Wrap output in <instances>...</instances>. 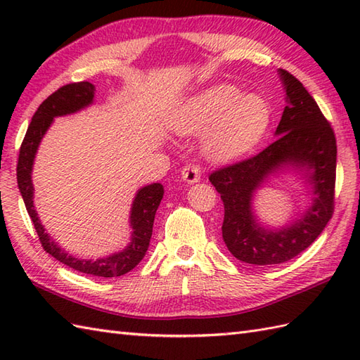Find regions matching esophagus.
Listing matches in <instances>:
<instances>
[{
	"label": "esophagus",
	"instance_id": "34e87169",
	"mask_svg": "<svg viewBox=\"0 0 360 360\" xmlns=\"http://www.w3.org/2000/svg\"><path fill=\"white\" fill-rule=\"evenodd\" d=\"M181 178H182V181H186L187 184H196V182L200 181V178H201L200 167H196V165L184 167V168H182Z\"/></svg>",
	"mask_w": 360,
	"mask_h": 360
}]
</instances>
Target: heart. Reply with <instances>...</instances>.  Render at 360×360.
Masks as SVG:
<instances>
[{"instance_id":"heart-1","label":"heart","mask_w":360,"mask_h":360,"mask_svg":"<svg viewBox=\"0 0 360 360\" xmlns=\"http://www.w3.org/2000/svg\"><path fill=\"white\" fill-rule=\"evenodd\" d=\"M271 124L264 98L218 83L184 101L173 114L172 127L179 136L204 133L201 148L212 162H232L248 155L263 139Z\"/></svg>"}]
</instances>
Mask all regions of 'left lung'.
<instances>
[{
    "instance_id": "8db88e82",
    "label": "left lung",
    "mask_w": 360,
    "mask_h": 360,
    "mask_svg": "<svg viewBox=\"0 0 360 360\" xmlns=\"http://www.w3.org/2000/svg\"><path fill=\"white\" fill-rule=\"evenodd\" d=\"M286 106L274 143L257 156L212 173L209 179L224 202L223 240L240 262L269 266L297 257L322 233L334 210L338 147L331 125L292 74L278 70ZM292 172L309 188L302 214L278 228L259 221L253 201L275 175Z\"/></svg>"
}]
</instances>
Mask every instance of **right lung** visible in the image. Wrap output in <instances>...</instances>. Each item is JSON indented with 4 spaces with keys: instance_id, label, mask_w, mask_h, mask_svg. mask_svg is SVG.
Here are the masks:
<instances>
[{
    "instance_id": "add662e5",
    "label": "right lung",
    "mask_w": 360,
    "mask_h": 360,
    "mask_svg": "<svg viewBox=\"0 0 360 360\" xmlns=\"http://www.w3.org/2000/svg\"><path fill=\"white\" fill-rule=\"evenodd\" d=\"M94 91L96 86L91 85L89 82L71 83V85L62 86L56 93L51 94L46 101L38 106L35 111L30 125L26 131L25 141L21 143L18 165H17V181L18 188L25 201L26 210L32 219L38 238L41 241L43 249L52 255L60 263L72 267V269L96 275V277H120L139 264L143 258L145 252L150 246L153 223H155L156 210L164 198V187L159 182H153L150 186H143L137 190L134 200L129 210V243L127 246L114 252L108 257H102L97 259L79 258L60 246L57 241H53L52 236L46 232L44 226L41 224L40 218L34 204V184H32V170L34 160L37 156L38 147H40L41 139L48 133L49 127L53 124V119L70 116L82 110L88 108L94 103Z\"/></svg>"
}]
</instances>
